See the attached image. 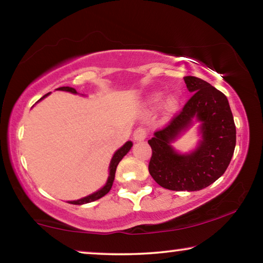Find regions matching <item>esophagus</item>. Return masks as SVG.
<instances>
[{"label": "esophagus", "mask_w": 263, "mask_h": 263, "mask_svg": "<svg viewBox=\"0 0 263 263\" xmlns=\"http://www.w3.org/2000/svg\"><path fill=\"white\" fill-rule=\"evenodd\" d=\"M146 137H147V131H146L144 127H138L136 128V131L133 132V139L136 141L145 140Z\"/></svg>", "instance_id": "obj_1"}]
</instances>
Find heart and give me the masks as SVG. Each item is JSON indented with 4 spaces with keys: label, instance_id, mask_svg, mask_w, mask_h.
I'll use <instances>...</instances> for the list:
<instances>
[{
    "label": "heart",
    "instance_id": "heart-1",
    "mask_svg": "<svg viewBox=\"0 0 263 263\" xmlns=\"http://www.w3.org/2000/svg\"><path fill=\"white\" fill-rule=\"evenodd\" d=\"M159 99H160V95H155L154 96V100L155 101H159ZM176 105H177V99H176V97L175 96L168 97V100L166 102V108L168 110H174L176 108Z\"/></svg>",
    "mask_w": 263,
    "mask_h": 263
}]
</instances>
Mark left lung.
Returning a JSON list of instances; mask_svg holds the SVG:
<instances>
[{
    "label": "left lung",
    "mask_w": 263,
    "mask_h": 263,
    "mask_svg": "<svg viewBox=\"0 0 263 263\" xmlns=\"http://www.w3.org/2000/svg\"><path fill=\"white\" fill-rule=\"evenodd\" d=\"M194 92L179 114L167 125L154 132L148 140L152 157L148 171L162 188L175 191H197L213 183L229 167L235 147V124L229 101L210 83L195 77H184ZM194 117L202 122L203 140L195 153L181 156L170 141L189 125Z\"/></svg>",
    "instance_id": "obj_1"
}]
</instances>
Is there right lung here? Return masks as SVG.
Here are the masks:
<instances>
[{
	"instance_id": "add662e5",
	"label": "right lung",
	"mask_w": 263,
	"mask_h": 263,
	"mask_svg": "<svg viewBox=\"0 0 263 263\" xmlns=\"http://www.w3.org/2000/svg\"><path fill=\"white\" fill-rule=\"evenodd\" d=\"M58 89H59V90L70 91V92H73V94H77V90H75L74 88H70V87H60V88H58ZM48 94H50V92H48ZM48 94L44 95L41 100H43L44 97H46ZM131 147H132V142L131 141H127L125 145L122 146V147L119 148L117 152L114 154V157H112V159H111V162H110V167H109L110 174H109V177H108V181H106V183H105V185L103 186V188L100 189L99 191H96V193H94V194L87 196V197H83L81 199H78V201H72V202H68V203L75 204V205H81V204L94 202V201H96V199L103 197L104 195L108 194L109 191H110V189H111V186H112V183H114L115 174H116V168H117L119 161H121V160L123 159V157H125L126 153L131 149Z\"/></svg>"
}]
</instances>
